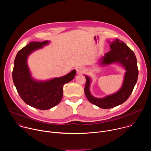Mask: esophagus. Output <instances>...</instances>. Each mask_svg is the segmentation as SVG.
<instances>
[{
  "label": "esophagus",
  "instance_id": "34e87169",
  "mask_svg": "<svg viewBox=\"0 0 151 151\" xmlns=\"http://www.w3.org/2000/svg\"><path fill=\"white\" fill-rule=\"evenodd\" d=\"M85 70V68H83V67H79V68H78L77 69V72H78V73H79V74H81V73H84Z\"/></svg>",
  "mask_w": 151,
  "mask_h": 151
}]
</instances>
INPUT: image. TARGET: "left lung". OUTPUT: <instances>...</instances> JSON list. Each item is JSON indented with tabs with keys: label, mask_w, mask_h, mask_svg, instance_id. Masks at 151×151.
Wrapping results in <instances>:
<instances>
[{
	"label": "left lung",
	"mask_w": 151,
	"mask_h": 151,
	"mask_svg": "<svg viewBox=\"0 0 151 151\" xmlns=\"http://www.w3.org/2000/svg\"><path fill=\"white\" fill-rule=\"evenodd\" d=\"M111 51L104 54L100 60L102 65H108L118 63L125 68L122 87L116 93L104 98L93 97L90 91L91 79L85 75L86 81L84 91L88 101L102 109H110L124 103L130 96L137 82L139 71L137 59L134 52L125 43L118 39L110 44Z\"/></svg>",
	"instance_id": "1"
}]
</instances>
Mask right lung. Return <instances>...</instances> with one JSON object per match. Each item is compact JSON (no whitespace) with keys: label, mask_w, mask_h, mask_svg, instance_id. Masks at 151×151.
Segmentation results:
<instances>
[{"label":"right lung","mask_w":151,"mask_h":151,"mask_svg":"<svg viewBox=\"0 0 151 151\" xmlns=\"http://www.w3.org/2000/svg\"><path fill=\"white\" fill-rule=\"evenodd\" d=\"M49 41L32 42L19 50L14 60L12 79L18 93L26 104L40 110H47L58 104L63 97V85L71 81L76 70L46 81L34 80L27 66L28 56L34 51L49 44Z\"/></svg>","instance_id":"obj_1"}]
</instances>
